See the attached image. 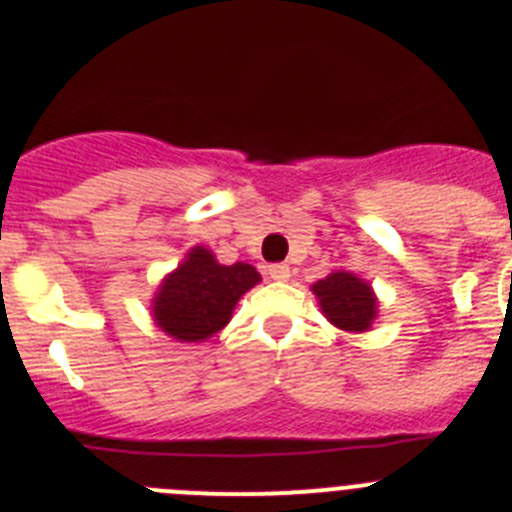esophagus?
<instances>
[{
  "label": "esophagus",
  "mask_w": 512,
  "mask_h": 512,
  "mask_svg": "<svg viewBox=\"0 0 512 512\" xmlns=\"http://www.w3.org/2000/svg\"><path fill=\"white\" fill-rule=\"evenodd\" d=\"M268 278H273V281H288L291 278V268L286 263H271L268 266Z\"/></svg>",
  "instance_id": "1"
}]
</instances>
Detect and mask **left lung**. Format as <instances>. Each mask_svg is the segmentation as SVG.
Listing matches in <instances>:
<instances>
[{
	"label": "left lung",
	"mask_w": 512,
	"mask_h": 512,
	"mask_svg": "<svg viewBox=\"0 0 512 512\" xmlns=\"http://www.w3.org/2000/svg\"><path fill=\"white\" fill-rule=\"evenodd\" d=\"M323 316L341 331L361 333L373 326L378 316V298L371 283L351 271H333L311 286Z\"/></svg>",
	"instance_id": "1"
}]
</instances>
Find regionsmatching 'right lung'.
Masks as SVG:
<instances>
[{"mask_svg": "<svg viewBox=\"0 0 512 512\" xmlns=\"http://www.w3.org/2000/svg\"><path fill=\"white\" fill-rule=\"evenodd\" d=\"M261 281L251 263L216 261L204 246H194L176 271L161 281L151 316L166 336L181 343H199L231 321L236 303Z\"/></svg>", "mask_w": 512, "mask_h": 512, "instance_id": "add662e5", "label": "right lung"}]
</instances>
